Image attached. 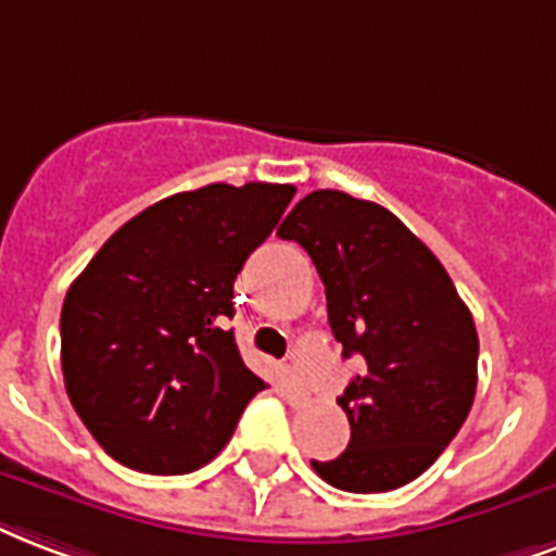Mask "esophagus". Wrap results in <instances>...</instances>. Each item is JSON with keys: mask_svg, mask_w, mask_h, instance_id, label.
I'll use <instances>...</instances> for the list:
<instances>
[{"mask_svg": "<svg viewBox=\"0 0 556 556\" xmlns=\"http://www.w3.org/2000/svg\"><path fill=\"white\" fill-rule=\"evenodd\" d=\"M283 395H287V402H290V404L307 402V390H304V383L299 381L293 372L287 375V381H283Z\"/></svg>", "mask_w": 556, "mask_h": 556, "instance_id": "34e87169", "label": "esophagus"}]
</instances>
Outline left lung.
<instances>
[{
    "label": "left lung",
    "mask_w": 556,
    "mask_h": 556,
    "mask_svg": "<svg viewBox=\"0 0 556 556\" xmlns=\"http://www.w3.org/2000/svg\"><path fill=\"white\" fill-rule=\"evenodd\" d=\"M281 240L311 254L342 357L363 369L340 404L352 440L311 460L337 490L390 492L419 478L457 437L478 387V331L428 245L387 207L313 190L283 219Z\"/></svg>",
    "instance_id": "8db88e82"
}]
</instances>
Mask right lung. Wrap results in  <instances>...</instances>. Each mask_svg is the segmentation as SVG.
Segmentation results:
<instances>
[{
  "mask_svg": "<svg viewBox=\"0 0 556 556\" xmlns=\"http://www.w3.org/2000/svg\"><path fill=\"white\" fill-rule=\"evenodd\" d=\"M293 184H207L146 207L66 290L61 369L93 440L128 469L187 475L266 387L237 352L233 278Z\"/></svg>",
  "mask_w": 556,
  "mask_h": 556,
  "instance_id": "1",
  "label": "right lung"
}]
</instances>
